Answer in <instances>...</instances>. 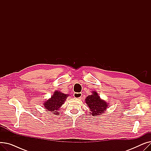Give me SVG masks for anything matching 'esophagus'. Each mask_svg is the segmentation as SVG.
Masks as SVG:
<instances>
[{
  "label": "esophagus",
  "instance_id": "esophagus-1",
  "mask_svg": "<svg viewBox=\"0 0 151 151\" xmlns=\"http://www.w3.org/2000/svg\"><path fill=\"white\" fill-rule=\"evenodd\" d=\"M73 96L76 99H81L82 97V93L81 92H75L73 94Z\"/></svg>",
  "mask_w": 151,
  "mask_h": 151
}]
</instances>
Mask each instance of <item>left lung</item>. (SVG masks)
Masks as SVG:
<instances>
[{"mask_svg":"<svg viewBox=\"0 0 151 151\" xmlns=\"http://www.w3.org/2000/svg\"><path fill=\"white\" fill-rule=\"evenodd\" d=\"M86 103L89 107L91 111L90 113L93 116L101 114L108 108L106 103L100 99L96 92H92L91 96L86 97Z\"/></svg>","mask_w":151,"mask_h":151,"instance_id":"obj_1","label":"left lung"}]
</instances>
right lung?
Listing matches in <instances>:
<instances>
[{
  "instance_id": "1",
  "label": "right lung",
  "mask_w": 151,
  "mask_h": 151,
  "mask_svg": "<svg viewBox=\"0 0 151 151\" xmlns=\"http://www.w3.org/2000/svg\"><path fill=\"white\" fill-rule=\"evenodd\" d=\"M68 95L63 93L60 92L55 91L51 98L44 103V106L48 111L53 112L55 115H59V108L63 105Z\"/></svg>"
}]
</instances>
